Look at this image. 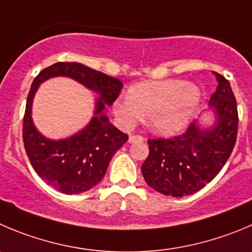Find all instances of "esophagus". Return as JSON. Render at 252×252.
Wrapping results in <instances>:
<instances>
[{
  "mask_svg": "<svg viewBox=\"0 0 252 252\" xmlns=\"http://www.w3.org/2000/svg\"><path fill=\"white\" fill-rule=\"evenodd\" d=\"M140 141H143L142 136H138V135H133L128 137V142L130 143H135V142H140Z\"/></svg>",
  "mask_w": 252,
  "mask_h": 252,
  "instance_id": "34e87169",
  "label": "esophagus"
}]
</instances>
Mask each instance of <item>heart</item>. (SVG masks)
<instances>
[{
	"instance_id": "1",
	"label": "heart",
	"mask_w": 252,
	"mask_h": 252,
	"mask_svg": "<svg viewBox=\"0 0 252 252\" xmlns=\"http://www.w3.org/2000/svg\"><path fill=\"white\" fill-rule=\"evenodd\" d=\"M200 100L199 86L186 80L143 81L128 89L127 97H117L112 104V112L125 130H130L147 117L153 132L172 136L187 127Z\"/></svg>"
}]
</instances>
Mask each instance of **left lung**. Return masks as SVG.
Listing matches in <instances>:
<instances>
[{"label": "left lung", "instance_id": "1", "mask_svg": "<svg viewBox=\"0 0 252 252\" xmlns=\"http://www.w3.org/2000/svg\"><path fill=\"white\" fill-rule=\"evenodd\" d=\"M217 90L209 107L184 135L150 140V155L141 171L146 183L164 195H190L204 188L221 171L235 146L238 106L230 83L214 73ZM210 115V123L204 116Z\"/></svg>", "mask_w": 252, "mask_h": 252}]
</instances>
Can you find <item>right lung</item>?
<instances>
[{"instance_id":"obj_1","label":"right lung","mask_w":252,"mask_h":252,"mask_svg":"<svg viewBox=\"0 0 252 252\" xmlns=\"http://www.w3.org/2000/svg\"><path fill=\"white\" fill-rule=\"evenodd\" d=\"M58 76L73 78L98 96L94 115L85 128L69 138L53 140L35 127L32 106L40 84ZM121 89L119 79L76 62L53 64L35 76L26 105L23 142L32 167L50 187L64 194H80L101 182L112 156L128 140L106 115L107 106L117 99Z\"/></svg>"}]
</instances>
